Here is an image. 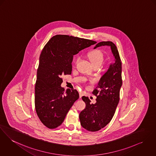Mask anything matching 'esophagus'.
Instances as JSON below:
<instances>
[{"label": "esophagus", "mask_w": 156, "mask_h": 156, "mask_svg": "<svg viewBox=\"0 0 156 156\" xmlns=\"http://www.w3.org/2000/svg\"><path fill=\"white\" fill-rule=\"evenodd\" d=\"M84 95V92L83 91H81V92H80V98H81L82 97V96Z\"/></svg>", "instance_id": "1"}]
</instances>
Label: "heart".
<instances>
[{
  "label": "heart",
  "mask_w": 156,
  "mask_h": 156,
  "mask_svg": "<svg viewBox=\"0 0 156 156\" xmlns=\"http://www.w3.org/2000/svg\"><path fill=\"white\" fill-rule=\"evenodd\" d=\"M87 56L93 64V65L96 64L101 65L103 60V53L98 50H94L89 51L87 54ZM78 59L75 60V63H76Z\"/></svg>",
  "instance_id": "1"
}]
</instances>
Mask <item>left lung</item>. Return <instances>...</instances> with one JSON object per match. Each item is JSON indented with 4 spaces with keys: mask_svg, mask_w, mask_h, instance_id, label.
<instances>
[{
    "mask_svg": "<svg viewBox=\"0 0 156 156\" xmlns=\"http://www.w3.org/2000/svg\"><path fill=\"white\" fill-rule=\"evenodd\" d=\"M104 46L110 47L115 61L110 65L107 72L101 76L93 91L97 97L96 103H90L88 97H82L86 106L79 116L81 126L91 132L103 128L113 118L119 101L122 85V62L118 48L112 41L100 42L94 48Z\"/></svg>",
    "mask_w": 156,
    "mask_h": 156,
    "instance_id": "left-lung-1",
    "label": "left lung"
}]
</instances>
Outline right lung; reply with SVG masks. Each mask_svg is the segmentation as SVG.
Here are the masks:
<instances>
[{
	"instance_id": "add662e5",
	"label": "right lung",
	"mask_w": 156,
	"mask_h": 156,
	"mask_svg": "<svg viewBox=\"0 0 156 156\" xmlns=\"http://www.w3.org/2000/svg\"><path fill=\"white\" fill-rule=\"evenodd\" d=\"M96 41L67 35L53 36L43 49L37 72L35 108L41 122L54 129L62 123L79 93L65 91L60 85L62 75H71L73 56Z\"/></svg>"
}]
</instances>
